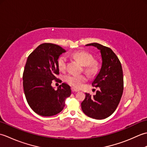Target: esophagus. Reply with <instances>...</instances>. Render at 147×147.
I'll list each match as a JSON object with an SVG mask.
<instances>
[{
    "instance_id": "esophagus-1",
    "label": "esophagus",
    "mask_w": 147,
    "mask_h": 147,
    "mask_svg": "<svg viewBox=\"0 0 147 147\" xmlns=\"http://www.w3.org/2000/svg\"><path fill=\"white\" fill-rule=\"evenodd\" d=\"M72 92H79V90L76 89L74 88H72Z\"/></svg>"
}]
</instances>
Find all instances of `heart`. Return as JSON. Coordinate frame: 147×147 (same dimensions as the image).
<instances>
[{
  "label": "heart",
  "mask_w": 147,
  "mask_h": 147,
  "mask_svg": "<svg viewBox=\"0 0 147 147\" xmlns=\"http://www.w3.org/2000/svg\"><path fill=\"white\" fill-rule=\"evenodd\" d=\"M72 57L84 65V71L90 74H94L97 73L99 64L96 61H93V56L90 53L85 51H76L72 54ZM67 59L65 55H62L57 59V66L59 70L64 71L67 67ZM64 80L69 85L75 88L82 87L86 81V77L83 74H67L64 76Z\"/></svg>",
  "instance_id": "b5f03b06"
}]
</instances>
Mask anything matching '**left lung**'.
Here are the masks:
<instances>
[{
  "label": "left lung",
  "mask_w": 147,
  "mask_h": 147,
  "mask_svg": "<svg viewBox=\"0 0 147 147\" xmlns=\"http://www.w3.org/2000/svg\"><path fill=\"white\" fill-rule=\"evenodd\" d=\"M86 45L95 47L100 50L102 64L92 83V86L99 87V90L95 95L85 93L82 109L88 117L103 119L113 114L119 104L124 89L123 69L119 59L110 48L97 43Z\"/></svg>",
  "instance_id": "1"
}]
</instances>
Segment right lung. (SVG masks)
<instances>
[{
    "mask_svg": "<svg viewBox=\"0 0 147 147\" xmlns=\"http://www.w3.org/2000/svg\"><path fill=\"white\" fill-rule=\"evenodd\" d=\"M65 51L51 43L40 45L28 57L23 74L24 95L31 109L42 116H52L62 111L65 100L71 95L67 84L62 83L57 90L51 84L61 81L57 59Z\"/></svg>",
    "mask_w": 147,
    "mask_h": 147,
    "instance_id": "1",
    "label": "right lung"
}]
</instances>
